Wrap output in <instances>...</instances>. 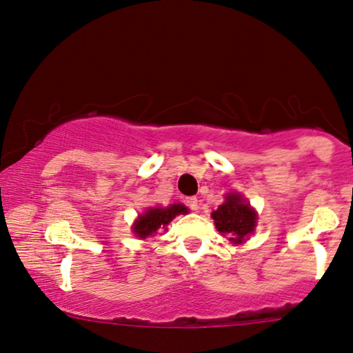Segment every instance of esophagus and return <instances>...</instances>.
<instances>
[{"label":"esophagus","mask_w":353,"mask_h":353,"mask_svg":"<svg viewBox=\"0 0 353 353\" xmlns=\"http://www.w3.org/2000/svg\"><path fill=\"white\" fill-rule=\"evenodd\" d=\"M186 204H188V207H190L191 210H194V212H196L197 209H199V201H197V197H194V196L188 197Z\"/></svg>","instance_id":"obj_1"}]
</instances>
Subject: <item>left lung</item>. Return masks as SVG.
I'll return each mask as SVG.
<instances>
[{"mask_svg": "<svg viewBox=\"0 0 353 353\" xmlns=\"http://www.w3.org/2000/svg\"><path fill=\"white\" fill-rule=\"evenodd\" d=\"M212 219L221 234H228L231 236L230 241L241 244L254 233L257 225V212L238 192H230L225 196L223 204L212 212Z\"/></svg>", "mask_w": 353, "mask_h": 353, "instance_id": "8db88e82", "label": "left lung"}]
</instances>
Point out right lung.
I'll list each match as a JSON object with an SVG mask.
<instances>
[{
  "label": "right lung",
  "instance_id": "right-lung-1",
  "mask_svg": "<svg viewBox=\"0 0 353 353\" xmlns=\"http://www.w3.org/2000/svg\"><path fill=\"white\" fill-rule=\"evenodd\" d=\"M180 214H188V209L183 204H172L168 207H151L138 216L133 223V233L138 238H148L157 233V230H167V225Z\"/></svg>",
  "mask_w": 353,
  "mask_h": 353
}]
</instances>
